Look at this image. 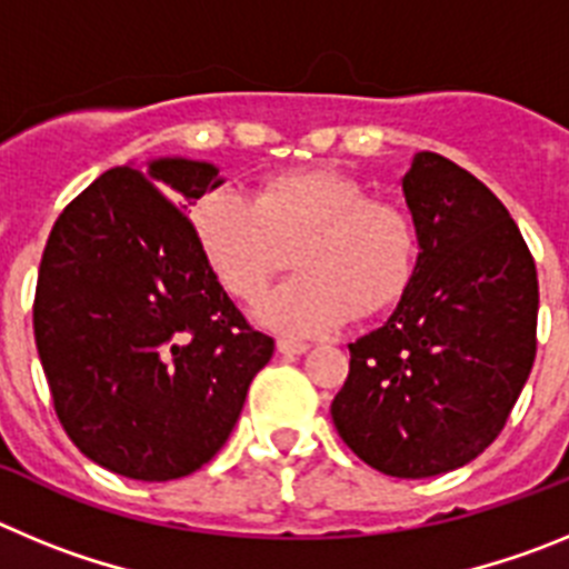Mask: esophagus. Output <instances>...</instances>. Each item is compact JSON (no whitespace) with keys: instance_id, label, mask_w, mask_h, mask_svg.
Returning <instances> with one entry per match:
<instances>
[{"instance_id":"34e87169","label":"esophagus","mask_w":569,"mask_h":569,"mask_svg":"<svg viewBox=\"0 0 569 569\" xmlns=\"http://www.w3.org/2000/svg\"><path fill=\"white\" fill-rule=\"evenodd\" d=\"M276 350H279L281 356H301V353H308L310 345H305V341H296V339H279L276 341Z\"/></svg>"}]
</instances>
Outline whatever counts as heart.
Returning <instances> with one entry per match:
<instances>
[{
	"instance_id": "obj_1",
	"label": "heart",
	"mask_w": 569,
	"mask_h": 569,
	"mask_svg": "<svg viewBox=\"0 0 569 569\" xmlns=\"http://www.w3.org/2000/svg\"><path fill=\"white\" fill-rule=\"evenodd\" d=\"M210 273L230 296L253 301L296 250L299 276L261 296V328L319 336L350 316L396 308L419 268V230L405 208L330 168L270 176L256 196L216 188L193 210Z\"/></svg>"
}]
</instances>
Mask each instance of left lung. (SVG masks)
Returning a JSON list of instances; mask_svg holds the SVG:
<instances>
[{
    "mask_svg": "<svg viewBox=\"0 0 569 569\" xmlns=\"http://www.w3.org/2000/svg\"><path fill=\"white\" fill-rule=\"evenodd\" d=\"M401 193L419 268L390 319L350 345L330 416L365 465L427 479L501 433L536 359L539 279L505 204L456 162L421 150Z\"/></svg>",
    "mask_w": 569,
    "mask_h": 569,
    "instance_id": "obj_1",
    "label": "left lung"
}]
</instances>
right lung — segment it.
<instances>
[{"instance_id": "obj_1", "label": "right lung", "mask_w": 569, "mask_h": 569, "mask_svg": "<svg viewBox=\"0 0 569 569\" xmlns=\"http://www.w3.org/2000/svg\"><path fill=\"white\" fill-rule=\"evenodd\" d=\"M222 182L184 156L122 164L62 210L44 244L33 336L53 407L90 461L128 479L208 465L273 356L178 210Z\"/></svg>"}]
</instances>
